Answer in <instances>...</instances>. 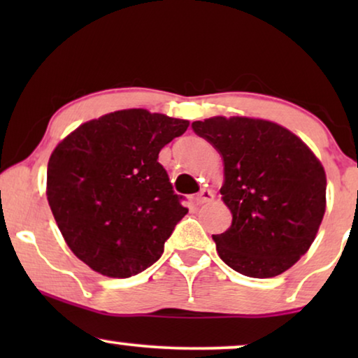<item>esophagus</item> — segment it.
I'll use <instances>...</instances> for the list:
<instances>
[{
    "label": "esophagus",
    "instance_id": "34e87169",
    "mask_svg": "<svg viewBox=\"0 0 358 358\" xmlns=\"http://www.w3.org/2000/svg\"><path fill=\"white\" fill-rule=\"evenodd\" d=\"M213 199H215V194L208 189H202L197 195H195V202H197V205L208 203V202H212Z\"/></svg>",
    "mask_w": 358,
    "mask_h": 358
}]
</instances>
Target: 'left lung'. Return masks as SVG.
Listing matches in <instances>:
<instances>
[{
	"instance_id": "1",
	"label": "left lung",
	"mask_w": 358,
	"mask_h": 358,
	"mask_svg": "<svg viewBox=\"0 0 358 358\" xmlns=\"http://www.w3.org/2000/svg\"><path fill=\"white\" fill-rule=\"evenodd\" d=\"M192 129L224 164L220 189L231 210L213 234L218 256L243 275L268 278L290 268L315 241L326 212V173L290 130L249 117H212Z\"/></svg>"
}]
</instances>
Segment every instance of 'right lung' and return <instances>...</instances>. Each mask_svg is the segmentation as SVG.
<instances>
[{
    "mask_svg": "<svg viewBox=\"0 0 358 358\" xmlns=\"http://www.w3.org/2000/svg\"><path fill=\"white\" fill-rule=\"evenodd\" d=\"M187 127L145 109L117 110L80 125L53 150L48 205L68 248L92 271L127 278L161 257L189 210L158 155Z\"/></svg>",
    "mask_w": 358,
    "mask_h": 358,
    "instance_id": "obj_1",
    "label": "right lung"
}]
</instances>
